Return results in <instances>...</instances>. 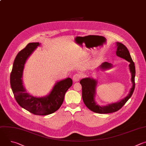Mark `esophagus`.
Segmentation results:
<instances>
[{
	"mask_svg": "<svg viewBox=\"0 0 146 146\" xmlns=\"http://www.w3.org/2000/svg\"><path fill=\"white\" fill-rule=\"evenodd\" d=\"M81 78V76L80 74H78V73H76L75 74L73 77V80L74 82H77L78 81H79Z\"/></svg>",
	"mask_w": 146,
	"mask_h": 146,
	"instance_id": "obj_1",
	"label": "esophagus"
}]
</instances>
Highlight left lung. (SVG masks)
<instances>
[{"label": "left lung", "mask_w": 146, "mask_h": 146, "mask_svg": "<svg viewBox=\"0 0 146 146\" xmlns=\"http://www.w3.org/2000/svg\"><path fill=\"white\" fill-rule=\"evenodd\" d=\"M117 55L125 59L129 62H130L129 69L132 73L131 80L132 82L133 86L131 89L130 93L129 94V95L127 97L121 100L120 102L115 103H112L111 105H109L108 106H106L101 107L96 105V103L95 102L94 100L95 87L96 85V80L91 78H86L84 79H82L80 81V83L82 86V98L83 102H84L86 106L89 109L96 113L108 114L117 111L122 108V106L132 96L135 88V66L134 62L132 60V59L131 56L129 52L127 47L121 43L117 42ZM111 66V64L106 62H104V63H103L100 65V68L103 69L110 68Z\"/></svg>", "instance_id": "left-lung-1"}]
</instances>
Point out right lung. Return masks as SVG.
Instances as JSON below:
<instances>
[{
    "label": "right lung",
    "mask_w": 146,
    "mask_h": 146,
    "mask_svg": "<svg viewBox=\"0 0 146 146\" xmlns=\"http://www.w3.org/2000/svg\"><path fill=\"white\" fill-rule=\"evenodd\" d=\"M40 44L30 43L15 57L10 74V85L18 105L30 113L39 115H46L58 110L62 105L66 92L72 86L70 78L62 80L55 85L49 95L36 98L28 94L23 85V72L26 60Z\"/></svg>",
    "instance_id": "1"
}]
</instances>
